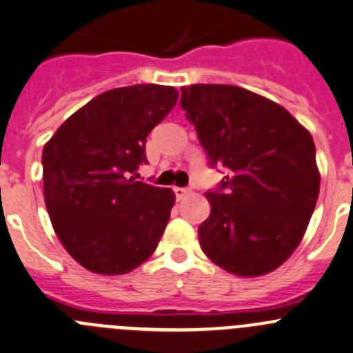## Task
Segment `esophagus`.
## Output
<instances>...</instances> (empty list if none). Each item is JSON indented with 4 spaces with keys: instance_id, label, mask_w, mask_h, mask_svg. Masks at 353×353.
I'll return each instance as SVG.
<instances>
[{
    "instance_id": "esophagus-1",
    "label": "esophagus",
    "mask_w": 353,
    "mask_h": 353,
    "mask_svg": "<svg viewBox=\"0 0 353 353\" xmlns=\"http://www.w3.org/2000/svg\"><path fill=\"white\" fill-rule=\"evenodd\" d=\"M174 193H176V198H177V200H181V198H184V196H186L188 193H190V190H188V188L174 186Z\"/></svg>"
}]
</instances>
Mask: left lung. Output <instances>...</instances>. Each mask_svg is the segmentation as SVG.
I'll use <instances>...</instances> for the list:
<instances>
[{
	"mask_svg": "<svg viewBox=\"0 0 353 353\" xmlns=\"http://www.w3.org/2000/svg\"><path fill=\"white\" fill-rule=\"evenodd\" d=\"M181 108L208 165L228 174L205 193L201 250L232 274L274 271L299 246L319 196L312 136L278 103L236 85L181 88Z\"/></svg>",
	"mask_w": 353,
	"mask_h": 353,
	"instance_id": "1",
	"label": "left lung"
}]
</instances>
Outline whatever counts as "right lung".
<instances>
[{"instance_id": "1", "label": "right lung", "mask_w": 353, "mask_h": 353, "mask_svg": "<svg viewBox=\"0 0 353 353\" xmlns=\"http://www.w3.org/2000/svg\"><path fill=\"white\" fill-rule=\"evenodd\" d=\"M170 85L105 91L60 125L43 150L44 201L68 253L97 274H125L159 245L176 194L136 181L146 138L177 101Z\"/></svg>"}]
</instances>
